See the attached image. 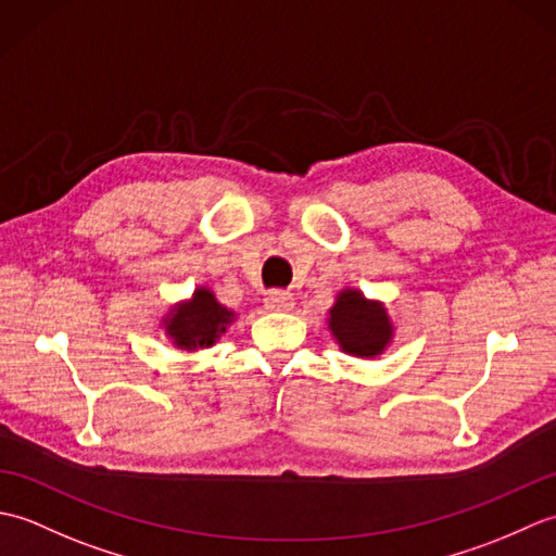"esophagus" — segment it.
Instances as JSON below:
<instances>
[{
    "label": "esophagus",
    "mask_w": 556,
    "mask_h": 556,
    "mask_svg": "<svg viewBox=\"0 0 556 556\" xmlns=\"http://www.w3.org/2000/svg\"><path fill=\"white\" fill-rule=\"evenodd\" d=\"M265 308L271 313H287L293 308V296L289 291H269L265 296Z\"/></svg>",
    "instance_id": "34e87169"
}]
</instances>
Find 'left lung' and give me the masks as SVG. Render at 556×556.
Returning <instances> with one entry per match:
<instances>
[{"label":"left lung","mask_w":556,"mask_h":556,"mask_svg":"<svg viewBox=\"0 0 556 556\" xmlns=\"http://www.w3.org/2000/svg\"><path fill=\"white\" fill-rule=\"evenodd\" d=\"M327 327L339 349L356 358H377L392 344L394 325L382 301H370L361 289H341L329 308Z\"/></svg>","instance_id":"1"}]
</instances>
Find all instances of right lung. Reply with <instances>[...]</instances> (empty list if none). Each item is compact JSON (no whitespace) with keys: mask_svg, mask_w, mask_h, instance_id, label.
Returning a JSON list of instances; mask_svg holds the SVG:
<instances>
[{"mask_svg":"<svg viewBox=\"0 0 556 556\" xmlns=\"http://www.w3.org/2000/svg\"><path fill=\"white\" fill-rule=\"evenodd\" d=\"M233 320L236 313L222 305L215 293L207 287H198L191 299L172 305L162 317V327L176 349L200 351L215 346Z\"/></svg>","mask_w":556,"mask_h":556,"instance_id":"1","label":"right lung"}]
</instances>
